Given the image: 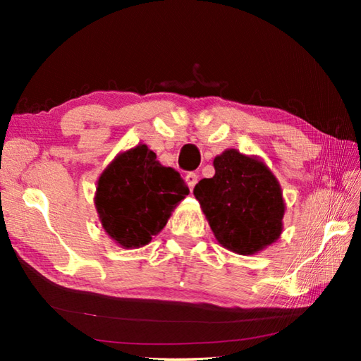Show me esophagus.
<instances>
[{"instance_id": "esophagus-1", "label": "esophagus", "mask_w": 361, "mask_h": 361, "mask_svg": "<svg viewBox=\"0 0 361 361\" xmlns=\"http://www.w3.org/2000/svg\"><path fill=\"white\" fill-rule=\"evenodd\" d=\"M197 180H199V175L197 173H194V172H189L188 175H186V183H188V186H189V189H194V186L197 185Z\"/></svg>"}]
</instances>
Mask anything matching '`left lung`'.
I'll return each mask as SVG.
<instances>
[{
	"label": "left lung",
	"instance_id": "left-lung-1",
	"mask_svg": "<svg viewBox=\"0 0 361 361\" xmlns=\"http://www.w3.org/2000/svg\"><path fill=\"white\" fill-rule=\"evenodd\" d=\"M213 167V178L200 180L194 195L219 245L248 256L277 242L286 207L271 169L234 148L216 156Z\"/></svg>",
	"mask_w": 361,
	"mask_h": 361
}]
</instances>
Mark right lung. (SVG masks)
<instances>
[{
    "instance_id": "add662e5",
    "label": "right lung",
    "mask_w": 361,
    "mask_h": 361,
    "mask_svg": "<svg viewBox=\"0 0 361 361\" xmlns=\"http://www.w3.org/2000/svg\"><path fill=\"white\" fill-rule=\"evenodd\" d=\"M189 188L172 167H164L146 145L116 156L95 191L102 228L122 248L148 245L167 224Z\"/></svg>"
}]
</instances>
